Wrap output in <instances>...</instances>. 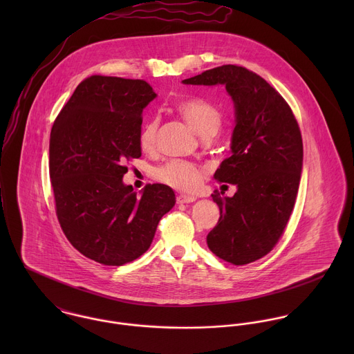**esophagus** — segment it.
<instances>
[{"mask_svg": "<svg viewBox=\"0 0 354 354\" xmlns=\"http://www.w3.org/2000/svg\"><path fill=\"white\" fill-rule=\"evenodd\" d=\"M196 201L195 196H189V195H178L177 196V203L180 204H185V203H192Z\"/></svg>", "mask_w": 354, "mask_h": 354, "instance_id": "esophagus-1", "label": "esophagus"}]
</instances>
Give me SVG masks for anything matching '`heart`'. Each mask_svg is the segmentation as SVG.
<instances>
[{
  "mask_svg": "<svg viewBox=\"0 0 354 354\" xmlns=\"http://www.w3.org/2000/svg\"><path fill=\"white\" fill-rule=\"evenodd\" d=\"M174 109L180 117L204 139L216 135L223 122V117L219 109L211 102L202 98L191 97L181 100L174 104ZM158 127V120L151 118L142 128L139 135V145L143 151L152 152L155 150ZM155 177L171 188L192 192L202 183L203 169L192 162L173 159L159 166L155 170Z\"/></svg>",
  "mask_w": 354,
  "mask_h": 354,
  "instance_id": "b5f03b06",
  "label": "heart"
}]
</instances>
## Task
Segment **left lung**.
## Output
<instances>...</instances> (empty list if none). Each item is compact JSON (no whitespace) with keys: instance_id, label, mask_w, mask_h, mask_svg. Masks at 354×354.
I'll return each instance as SVG.
<instances>
[{"instance_id":"1","label":"left lung","mask_w":354,"mask_h":354,"mask_svg":"<svg viewBox=\"0 0 354 354\" xmlns=\"http://www.w3.org/2000/svg\"><path fill=\"white\" fill-rule=\"evenodd\" d=\"M183 83L225 84L234 101L232 155L214 178L237 185V192L233 198L218 189L211 195L221 216L207 245L227 263H252L274 250L295 207L303 167L299 122L282 95L244 66H216Z\"/></svg>"}]
</instances>
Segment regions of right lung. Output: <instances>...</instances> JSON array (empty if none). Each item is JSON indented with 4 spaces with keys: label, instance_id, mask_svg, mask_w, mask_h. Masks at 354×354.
Returning a JSON list of instances; mask_svg holds the SVG:
<instances>
[{
    "label": "right lung",
    "instance_id": "right-lung-1",
    "mask_svg": "<svg viewBox=\"0 0 354 354\" xmlns=\"http://www.w3.org/2000/svg\"><path fill=\"white\" fill-rule=\"evenodd\" d=\"M156 97L140 79L93 75L54 120L49 171L55 214L68 241L104 266H122L151 245L176 195L163 184L138 196L122 184L127 160L142 156L143 109Z\"/></svg>",
    "mask_w": 354,
    "mask_h": 354
}]
</instances>
